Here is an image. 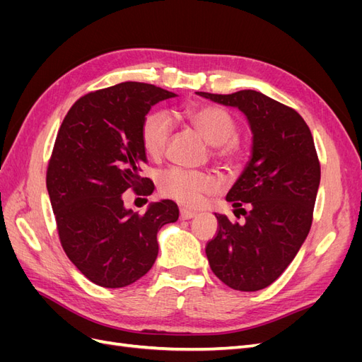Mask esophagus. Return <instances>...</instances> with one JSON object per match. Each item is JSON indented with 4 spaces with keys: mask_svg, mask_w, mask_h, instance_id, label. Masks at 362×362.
I'll return each instance as SVG.
<instances>
[{
    "mask_svg": "<svg viewBox=\"0 0 362 362\" xmlns=\"http://www.w3.org/2000/svg\"><path fill=\"white\" fill-rule=\"evenodd\" d=\"M196 213L193 210H189V208H181L180 210V217L182 218V221H189V218L194 217Z\"/></svg>",
    "mask_w": 362,
    "mask_h": 362,
    "instance_id": "1",
    "label": "esophagus"
}]
</instances>
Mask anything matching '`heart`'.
<instances>
[{
  "mask_svg": "<svg viewBox=\"0 0 362 362\" xmlns=\"http://www.w3.org/2000/svg\"><path fill=\"white\" fill-rule=\"evenodd\" d=\"M184 122L194 128L213 145L216 156L234 163L242 156V149L233 137L235 136L237 124L226 110L216 105H196L187 108L182 115ZM169 120L163 113L149 115L141 128V141L146 154L151 158H160L166 149L169 140ZM217 189V181L211 175L204 172L185 170L173 168L161 173L160 190L164 196L185 205H198L205 194Z\"/></svg>",
  "mask_w": 362,
  "mask_h": 362,
  "instance_id": "obj_1",
  "label": "heart"
}]
</instances>
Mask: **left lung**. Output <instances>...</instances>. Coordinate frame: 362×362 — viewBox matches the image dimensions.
I'll list each match as a JSON object with an SVG mask.
<instances>
[{"label":"left lung","instance_id":"obj_1","mask_svg":"<svg viewBox=\"0 0 362 362\" xmlns=\"http://www.w3.org/2000/svg\"><path fill=\"white\" fill-rule=\"evenodd\" d=\"M196 95L238 108L252 131L250 158L226 194L245 223L216 214L218 233L205 247L208 262L228 287L266 288L294 259L313 223L320 184L313 134L298 112L261 92Z\"/></svg>","mask_w":362,"mask_h":362}]
</instances>
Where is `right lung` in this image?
I'll use <instances>...</instances> for the list:
<instances>
[{"mask_svg": "<svg viewBox=\"0 0 362 362\" xmlns=\"http://www.w3.org/2000/svg\"><path fill=\"white\" fill-rule=\"evenodd\" d=\"M175 96L127 81L84 95L63 119L47 189L64 252L96 286L120 288L146 275L158 255L160 228L178 221L169 199L139 214L125 208L122 196L128 189L154 192L152 181L140 177L148 161L141 128L152 105Z\"/></svg>", "mask_w": 362, "mask_h": 362, "instance_id": "add662e5", "label": "right lung"}]
</instances>
